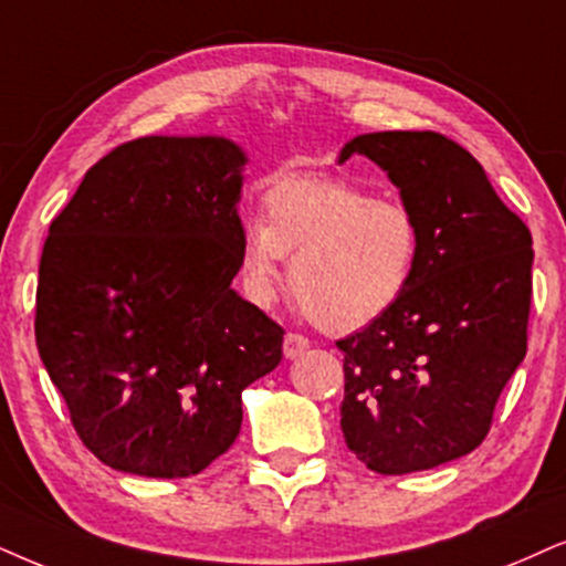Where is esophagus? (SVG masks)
<instances>
[{
	"label": "esophagus",
	"instance_id": "esophagus-1",
	"mask_svg": "<svg viewBox=\"0 0 566 566\" xmlns=\"http://www.w3.org/2000/svg\"><path fill=\"white\" fill-rule=\"evenodd\" d=\"M307 347H311V342H307L303 334L290 332L287 336H284V357H287V360H295V357L303 355Z\"/></svg>",
	"mask_w": 566,
	"mask_h": 566
}]
</instances>
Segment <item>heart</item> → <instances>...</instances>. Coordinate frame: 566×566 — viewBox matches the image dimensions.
Instances as JSON below:
<instances>
[{"label":"heart","instance_id":"b5f03b06","mask_svg":"<svg viewBox=\"0 0 566 566\" xmlns=\"http://www.w3.org/2000/svg\"><path fill=\"white\" fill-rule=\"evenodd\" d=\"M263 211L240 240L242 279L259 303L274 300L284 255L297 303L324 332L374 324L410 287L420 230L402 200L339 177H284L263 192Z\"/></svg>","mask_w":566,"mask_h":566}]
</instances>
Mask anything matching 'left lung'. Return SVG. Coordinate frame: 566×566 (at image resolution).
<instances>
[{"label":"left lung","mask_w":566,"mask_h":566,"mask_svg":"<svg viewBox=\"0 0 566 566\" xmlns=\"http://www.w3.org/2000/svg\"><path fill=\"white\" fill-rule=\"evenodd\" d=\"M399 188L420 230L418 266L391 311L347 339L342 433L381 475L431 470L485 439L527 353L533 238L475 156L447 135L389 130L342 148Z\"/></svg>","instance_id":"1"}]
</instances>
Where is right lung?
Here are the masks:
<instances>
[{
    "label": "right lung",
    "instance_id": "1",
    "mask_svg": "<svg viewBox=\"0 0 566 566\" xmlns=\"http://www.w3.org/2000/svg\"><path fill=\"white\" fill-rule=\"evenodd\" d=\"M248 156L219 135L106 154L49 227L35 345L77 436L143 478L198 475L242 426L284 328L232 290Z\"/></svg>",
    "mask_w": 566,
    "mask_h": 566
}]
</instances>
